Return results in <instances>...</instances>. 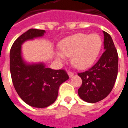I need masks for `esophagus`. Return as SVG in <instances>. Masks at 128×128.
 Returning <instances> with one entry per match:
<instances>
[{
    "label": "esophagus",
    "mask_w": 128,
    "mask_h": 128,
    "mask_svg": "<svg viewBox=\"0 0 128 128\" xmlns=\"http://www.w3.org/2000/svg\"><path fill=\"white\" fill-rule=\"evenodd\" d=\"M68 75H69V76L71 78V77H72V76H73L74 72H68Z\"/></svg>",
    "instance_id": "1"
}]
</instances>
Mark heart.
<instances>
[{"label":"heart","instance_id":"heart-1","mask_svg":"<svg viewBox=\"0 0 128 128\" xmlns=\"http://www.w3.org/2000/svg\"><path fill=\"white\" fill-rule=\"evenodd\" d=\"M102 46V40L98 34L77 33L63 39L59 44V60L71 57L72 63L78 69H86L96 61Z\"/></svg>","mask_w":128,"mask_h":128}]
</instances>
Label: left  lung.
<instances>
[{
	"instance_id": "obj_1",
	"label": "left lung",
	"mask_w": 128,
	"mask_h": 128,
	"mask_svg": "<svg viewBox=\"0 0 128 128\" xmlns=\"http://www.w3.org/2000/svg\"><path fill=\"white\" fill-rule=\"evenodd\" d=\"M104 50L95 65L84 72L78 73L82 83L78 93L82 100L89 103L100 102L108 96L118 73V54L110 35L103 31Z\"/></svg>"
}]
</instances>
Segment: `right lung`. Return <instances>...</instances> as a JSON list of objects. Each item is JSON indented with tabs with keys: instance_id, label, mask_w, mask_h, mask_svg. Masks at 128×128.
<instances>
[{
	"instance_id": "obj_1",
	"label": "right lung",
	"mask_w": 128,
	"mask_h": 128,
	"mask_svg": "<svg viewBox=\"0 0 128 128\" xmlns=\"http://www.w3.org/2000/svg\"><path fill=\"white\" fill-rule=\"evenodd\" d=\"M44 32V30H28L15 41L10 50V72L15 89L25 103L36 108H46L54 103L59 86L69 79L64 70H52L43 63L28 65L22 59V44L42 37Z\"/></svg>"
}]
</instances>
